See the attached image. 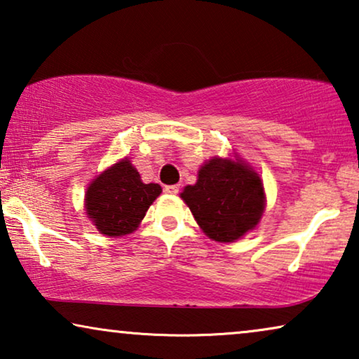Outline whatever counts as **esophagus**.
Returning a JSON list of instances; mask_svg holds the SVG:
<instances>
[{
    "mask_svg": "<svg viewBox=\"0 0 359 359\" xmlns=\"http://www.w3.org/2000/svg\"><path fill=\"white\" fill-rule=\"evenodd\" d=\"M165 193H168V194H178V193H180V186H178V184L165 186Z\"/></svg>",
    "mask_w": 359,
    "mask_h": 359,
    "instance_id": "esophagus-1",
    "label": "esophagus"
}]
</instances>
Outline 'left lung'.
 I'll list each match as a JSON object with an SVG mask.
<instances>
[{"mask_svg": "<svg viewBox=\"0 0 359 359\" xmlns=\"http://www.w3.org/2000/svg\"><path fill=\"white\" fill-rule=\"evenodd\" d=\"M181 198L204 233L215 242H233L255 229L264 210L259 176L242 161L214 158L199 170L198 183Z\"/></svg>", "mask_w": 359, "mask_h": 359, "instance_id": "left-lung-1", "label": "left lung"}]
</instances>
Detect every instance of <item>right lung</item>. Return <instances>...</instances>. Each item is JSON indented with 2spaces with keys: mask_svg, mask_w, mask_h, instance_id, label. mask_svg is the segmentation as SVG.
I'll list each match as a JSON object with an SVG mask.
<instances>
[{
  "mask_svg": "<svg viewBox=\"0 0 359 359\" xmlns=\"http://www.w3.org/2000/svg\"><path fill=\"white\" fill-rule=\"evenodd\" d=\"M161 186L142 183L129 160H121L93 181L86 193V214L107 237H121L139 227Z\"/></svg>",
  "mask_w": 359,
  "mask_h": 359,
  "instance_id": "right-lung-1",
  "label": "right lung"
}]
</instances>
